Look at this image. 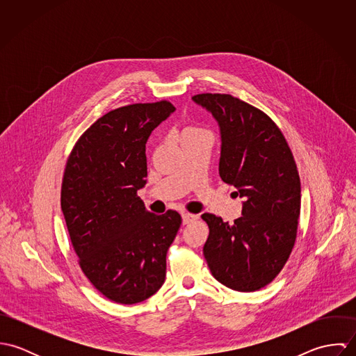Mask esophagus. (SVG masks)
Wrapping results in <instances>:
<instances>
[{
  "instance_id": "1",
  "label": "esophagus",
  "mask_w": 356,
  "mask_h": 356,
  "mask_svg": "<svg viewBox=\"0 0 356 356\" xmlns=\"http://www.w3.org/2000/svg\"><path fill=\"white\" fill-rule=\"evenodd\" d=\"M195 219H197L196 215L189 213V212H182V223H184V225H188V223H191V222L195 220Z\"/></svg>"
}]
</instances>
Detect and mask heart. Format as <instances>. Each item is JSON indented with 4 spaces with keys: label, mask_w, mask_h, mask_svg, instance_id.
Masks as SVG:
<instances>
[{
    "label": "heart",
    "mask_w": 356,
    "mask_h": 356,
    "mask_svg": "<svg viewBox=\"0 0 356 356\" xmlns=\"http://www.w3.org/2000/svg\"><path fill=\"white\" fill-rule=\"evenodd\" d=\"M199 131H202V130L196 129V127H185L182 131V136H188V134H193V133H199Z\"/></svg>",
    "instance_id": "b5f03b06"
}]
</instances>
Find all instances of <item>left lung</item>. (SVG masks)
<instances>
[{"label":"left lung","instance_id":"1","mask_svg":"<svg viewBox=\"0 0 356 356\" xmlns=\"http://www.w3.org/2000/svg\"><path fill=\"white\" fill-rule=\"evenodd\" d=\"M216 120L220 133L219 175L244 200L233 225L212 213L203 254L212 275L238 292L270 284L285 266L298 233L300 178L275 123L230 95L192 97Z\"/></svg>","mask_w":356,"mask_h":356}]
</instances>
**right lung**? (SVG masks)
I'll use <instances>...</instances> for the list:
<instances>
[{
	"mask_svg": "<svg viewBox=\"0 0 356 356\" xmlns=\"http://www.w3.org/2000/svg\"><path fill=\"white\" fill-rule=\"evenodd\" d=\"M174 111L159 102L105 113L65 165L61 211L72 247L89 281L115 303L144 302L165 278V254L182 219L172 209L149 212L137 192L147 184V141Z\"/></svg>",
	"mask_w": 356,
	"mask_h": 356,
	"instance_id": "1",
	"label": "right lung"
}]
</instances>
